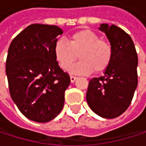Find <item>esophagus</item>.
<instances>
[{"mask_svg":"<svg viewBox=\"0 0 146 146\" xmlns=\"http://www.w3.org/2000/svg\"><path fill=\"white\" fill-rule=\"evenodd\" d=\"M77 78H78V77H76V76H73V75L70 77V79H71V82H72V83H73Z\"/></svg>","mask_w":146,"mask_h":146,"instance_id":"esophagus-1","label":"esophagus"}]
</instances>
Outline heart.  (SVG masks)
Masks as SVG:
<instances>
[{"label": "heart", "mask_w": 146, "mask_h": 146, "mask_svg": "<svg viewBox=\"0 0 146 146\" xmlns=\"http://www.w3.org/2000/svg\"><path fill=\"white\" fill-rule=\"evenodd\" d=\"M53 53L59 66L64 70L71 67L78 55L81 60L70 69L78 74L104 73L111 65L113 56L111 44L90 29L73 33L68 42L58 40L54 44Z\"/></svg>", "instance_id": "b5f03b06"}]
</instances>
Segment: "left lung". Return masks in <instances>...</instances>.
<instances>
[{"label": "left lung", "mask_w": 146, "mask_h": 146, "mask_svg": "<svg viewBox=\"0 0 146 146\" xmlns=\"http://www.w3.org/2000/svg\"><path fill=\"white\" fill-rule=\"evenodd\" d=\"M112 48V60L104 76L90 80L86 100L97 115L115 118L129 106L138 84V56L131 37L116 25H101Z\"/></svg>", "instance_id": "1"}]
</instances>
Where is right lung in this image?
Masks as SVG:
<instances>
[{
    "mask_svg": "<svg viewBox=\"0 0 146 146\" xmlns=\"http://www.w3.org/2000/svg\"><path fill=\"white\" fill-rule=\"evenodd\" d=\"M62 33L55 25L31 24L8 49L6 73L11 97L27 118L37 123L52 120L64 106L70 76L53 53L56 37Z\"/></svg>",
    "mask_w": 146,
    "mask_h": 146,
    "instance_id": "1",
    "label": "right lung"
}]
</instances>
